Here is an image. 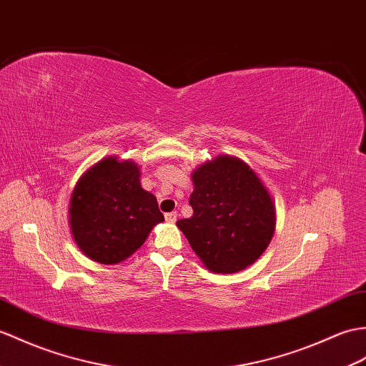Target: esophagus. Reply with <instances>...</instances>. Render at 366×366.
I'll return each instance as SVG.
<instances>
[{
  "mask_svg": "<svg viewBox=\"0 0 366 366\" xmlns=\"http://www.w3.org/2000/svg\"><path fill=\"white\" fill-rule=\"evenodd\" d=\"M165 219H167L168 223H176L177 212H169V214H165Z\"/></svg>",
  "mask_w": 366,
  "mask_h": 366,
  "instance_id": "esophagus-1",
  "label": "esophagus"
}]
</instances>
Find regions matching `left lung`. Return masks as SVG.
<instances>
[{"instance_id":"1","label":"left lung","mask_w":366,"mask_h":366,"mask_svg":"<svg viewBox=\"0 0 366 366\" xmlns=\"http://www.w3.org/2000/svg\"><path fill=\"white\" fill-rule=\"evenodd\" d=\"M193 217L177 222L192 249L214 273H237L271 242L276 210L257 174L243 160L219 156L197 168Z\"/></svg>"}]
</instances>
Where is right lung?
Here are the masks:
<instances>
[{
	"label": "right lung",
	"instance_id": "add662e5",
	"mask_svg": "<svg viewBox=\"0 0 366 366\" xmlns=\"http://www.w3.org/2000/svg\"><path fill=\"white\" fill-rule=\"evenodd\" d=\"M164 222L157 199L140 185L132 160L107 157L84 174L71 197L70 224L79 249L114 265L137 251L151 229Z\"/></svg>",
	"mask_w": 366,
	"mask_h": 366
}]
</instances>
